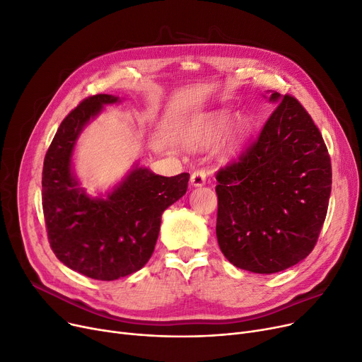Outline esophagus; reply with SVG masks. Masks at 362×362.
Wrapping results in <instances>:
<instances>
[{
    "instance_id": "esophagus-1",
    "label": "esophagus",
    "mask_w": 362,
    "mask_h": 362,
    "mask_svg": "<svg viewBox=\"0 0 362 362\" xmlns=\"http://www.w3.org/2000/svg\"><path fill=\"white\" fill-rule=\"evenodd\" d=\"M206 182H207V175L204 170L198 168L191 175V183L194 186H202V185H206Z\"/></svg>"
}]
</instances>
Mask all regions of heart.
Instances as JSON below:
<instances>
[{"mask_svg": "<svg viewBox=\"0 0 362 362\" xmlns=\"http://www.w3.org/2000/svg\"><path fill=\"white\" fill-rule=\"evenodd\" d=\"M229 118L223 114H217L211 117L206 125H204L202 130V140L204 142H213L220 134H223V132L228 129Z\"/></svg>", "mask_w": 362, "mask_h": 362, "instance_id": "obj_1", "label": "heart"}]
</instances>
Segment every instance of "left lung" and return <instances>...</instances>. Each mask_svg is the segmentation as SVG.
<instances>
[{
	"mask_svg": "<svg viewBox=\"0 0 362 362\" xmlns=\"http://www.w3.org/2000/svg\"><path fill=\"white\" fill-rule=\"evenodd\" d=\"M257 139L216 173V235L240 269L275 274L309 256L327 216L332 161L320 129L291 94Z\"/></svg>",
	"mask_w": 362,
	"mask_h": 362,
	"instance_id": "8db88e82",
	"label": "left lung"
}]
</instances>
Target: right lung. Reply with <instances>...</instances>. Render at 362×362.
Masks as SVG:
<instances>
[{
  "instance_id": "add662e5",
  "label": "right lung",
  "mask_w": 362,
  "mask_h": 362,
  "mask_svg": "<svg viewBox=\"0 0 362 362\" xmlns=\"http://www.w3.org/2000/svg\"><path fill=\"white\" fill-rule=\"evenodd\" d=\"M111 94H94L59 125L42 167V211L56 257L88 278L114 281L148 263L160 233L161 214L187 189L189 173L164 177L136 167L107 199H93L71 173L75 140Z\"/></svg>"
}]
</instances>
